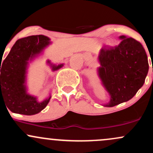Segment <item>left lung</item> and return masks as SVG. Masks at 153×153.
Here are the masks:
<instances>
[{"instance_id": "left-lung-1", "label": "left lung", "mask_w": 153, "mask_h": 153, "mask_svg": "<svg viewBox=\"0 0 153 153\" xmlns=\"http://www.w3.org/2000/svg\"><path fill=\"white\" fill-rule=\"evenodd\" d=\"M118 45L100 51L98 75L111 98V107L129 101L144 85L149 70L145 50L139 42L122 36Z\"/></svg>"}]
</instances>
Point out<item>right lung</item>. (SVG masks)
Instances as JSON below:
<instances>
[{
    "instance_id": "add662e5",
    "label": "right lung",
    "mask_w": 153,
    "mask_h": 153,
    "mask_svg": "<svg viewBox=\"0 0 153 153\" xmlns=\"http://www.w3.org/2000/svg\"><path fill=\"white\" fill-rule=\"evenodd\" d=\"M50 43V39L43 35L22 38L15 42L4 62L1 61V103L2 101L6 103L12 112L33 115L48 104L51 97L38 102L35 97L27 94L25 82L28 60ZM63 65H52V69L57 70Z\"/></svg>"
}]
</instances>
